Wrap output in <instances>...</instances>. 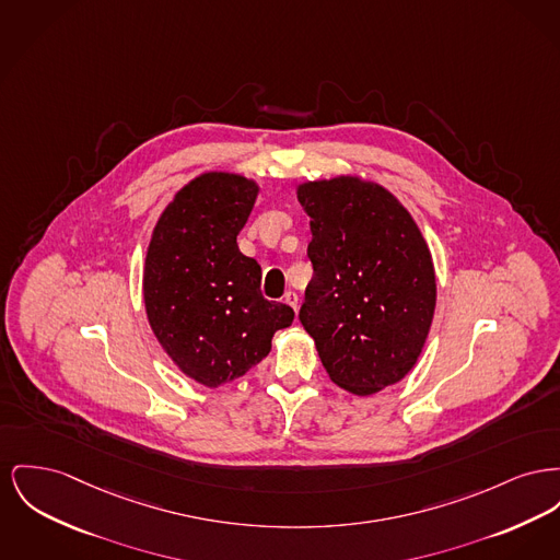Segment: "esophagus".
Masks as SVG:
<instances>
[{
  "instance_id": "34e87169",
  "label": "esophagus",
  "mask_w": 560,
  "mask_h": 560,
  "mask_svg": "<svg viewBox=\"0 0 560 560\" xmlns=\"http://www.w3.org/2000/svg\"><path fill=\"white\" fill-rule=\"evenodd\" d=\"M283 300H285V304H290L294 311H298V294L296 292H288L285 296H283Z\"/></svg>"
}]
</instances>
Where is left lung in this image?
Returning a JSON list of instances; mask_svg holds the SVG:
<instances>
[{
	"mask_svg": "<svg viewBox=\"0 0 560 560\" xmlns=\"http://www.w3.org/2000/svg\"><path fill=\"white\" fill-rule=\"evenodd\" d=\"M313 279L300 322L329 381L355 395L399 383L419 360L435 311V270L410 211L372 179L302 182Z\"/></svg>",
	"mask_w": 560,
	"mask_h": 560,
	"instance_id": "1",
	"label": "left lung"
}]
</instances>
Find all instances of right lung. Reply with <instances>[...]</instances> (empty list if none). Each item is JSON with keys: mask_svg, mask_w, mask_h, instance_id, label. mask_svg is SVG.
<instances>
[{"mask_svg": "<svg viewBox=\"0 0 560 560\" xmlns=\"http://www.w3.org/2000/svg\"><path fill=\"white\" fill-rule=\"evenodd\" d=\"M258 192L238 173H200L175 192L148 245L150 328L171 362L209 389L262 362L275 331L294 322L288 304L262 296L260 264L236 245Z\"/></svg>", "mask_w": 560, "mask_h": 560, "instance_id": "add662e5", "label": "right lung"}]
</instances>
